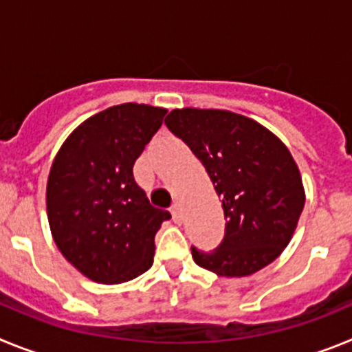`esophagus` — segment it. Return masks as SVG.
Listing matches in <instances>:
<instances>
[{"instance_id":"esophagus-1","label":"esophagus","mask_w":352,"mask_h":352,"mask_svg":"<svg viewBox=\"0 0 352 352\" xmlns=\"http://www.w3.org/2000/svg\"><path fill=\"white\" fill-rule=\"evenodd\" d=\"M170 214H173V220L176 223L182 222V210H179V204H174L173 208H170Z\"/></svg>"}]
</instances>
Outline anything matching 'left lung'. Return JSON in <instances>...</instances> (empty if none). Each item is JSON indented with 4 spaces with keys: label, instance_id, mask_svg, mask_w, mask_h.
<instances>
[{
    "label": "left lung",
    "instance_id": "8db88e82",
    "mask_svg": "<svg viewBox=\"0 0 352 352\" xmlns=\"http://www.w3.org/2000/svg\"><path fill=\"white\" fill-rule=\"evenodd\" d=\"M166 125L203 162L222 197L226 236L192 257L220 276H248L280 256L305 206V188L287 146L257 121L222 109H174Z\"/></svg>",
    "mask_w": 352,
    "mask_h": 352
}]
</instances>
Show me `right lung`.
<instances>
[{
	"instance_id": "add662e5",
	"label": "right lung",
	"mask_w": 352,
	"mask_h": 352,
	"mask_svg": "<svg viewBox=\"0 0 352 352\" xmlns=\"http://www.w3.org/2000/svg\"><path fill=\"white\" fill-rule=\"evenodd\" d=\"M167 109L121 104L82 121L47 179V219L65 259L89 280L123 284L151 268L155 234L170 213L149 204L133 164Z\"/></svg>"
}]
</instances>
